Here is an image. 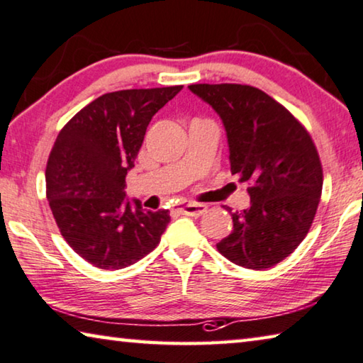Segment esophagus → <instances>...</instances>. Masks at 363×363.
<instances>
[{"label":"esophagus","instance_id":"esophagus-1","mask_svg":"<svg viewBox=\"0 0 363 363\" xmlns=\"http://www.w3.org/2000/svg\"><path fill=\"white\" fill-rule=\"evenodd\" d=\"M176 211L181 213V215H187V216H202L206 213V205L186 202V203L177 206Z\"/></svg>","mask_w":363,"mask_h":363}]
</instances>
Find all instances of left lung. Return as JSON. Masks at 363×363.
Returning <instances> with one entry per match:
<instances>
[{
  "mask_svg": "<svg viewBox=\"0 0 363 363\" xmlns=\"http://www.w3.org/2000/svg\"><path fill=\"white\" fill-rule=\"evenodd\" d=\"M189 89L221 116L231 172L250 194V206L231 213L233 233L216 249L239 267L272 268L297 249L313 223L323 189L318 150L306 125L260 89L242 84Z\"/></svg>",
  "mask_w": 363,
  "mask_h": 363,
  "instance_id": "left-lung-1",
  "label": "left lung"
}]
</instances>
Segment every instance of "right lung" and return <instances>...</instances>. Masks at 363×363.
<instances>
[{"label": "right lung", "instance_id": "right-lung-1", "mask_svg": "<svg viewBox=\"0 0 363 363\" xmlns=\"http://www.w3.org/2000/svg\"><path fill=\"white\" fill-rule=\"evenodd\" d=\"M182 85L130 89L89 103L60 130L47 163V199L72 250L101 269L139 262L160 244L168 210L143 211L125 202V174L134 166L155 113Z\"/></svg>", "mask_w": 363, "mask_h": 363}]
</instances>
